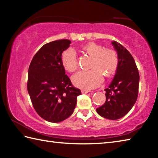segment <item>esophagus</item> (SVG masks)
I'll return each mask as SVG.
<instances>
[{
	"label": "esophagus",
	"instance_id": "esophagus-1",
	"mask_svg": "<svg viewBox=\"0 0 158 158\" xmlns=\"http://www.w3.org/2000/svg\"><path fill=\"white\" fill-rule=\"evenodd\" d=\"M89 92H90V90H81V93H85H85H88Z\"/></svg>",
	"mask_w": 158,
	"mask_h": 158
}]
</instances>
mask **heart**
Wrapping results in <instances>:
<instances>
[{"label": "heart", "instance_id": "obj_1", "mask_svg": "<svg viewBox=\"0 0 158 158\" xmlns=\"http://www.w3.org/2000/svg\"><path fill=\"white\" fill-rule=\"evenodd\" d=\"M84 52L93 57L88 71H79L72 77L74 84L84 89H92L100 85L106 78L111 77L116 73L118 67L119 57L116 50L105 49L102 45L89 42L82 47ZM61 64L68 72L75 71L78 66L77 54L74 50L69 48L61 54Z\"/></svg>", "mask_w": 158, "mask_h": 158}]
</instances>
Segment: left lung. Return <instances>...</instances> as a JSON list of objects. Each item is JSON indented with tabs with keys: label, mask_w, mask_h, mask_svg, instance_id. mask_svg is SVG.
I'll use <instances>...</instances> for the list:
<instances>
[{
	"label": "left lung",
	"mask_w": 158,
	"mask_h": 158,
	"mask_svg": "<svg viewBox=\"0 0 158 158\" xmlns=\"http://www.w3.org/2000/svg\"><path fill=\"white\" fill-rule=\"evenodd\" d=\"M119 57L118 67L106 91V101L97 113L105 118L117 120L125 116L138 97L139 74L130 53L121 44L111 42Z\"/></svg>",
	"instance_id": "8db88e82"
}]
</instances>
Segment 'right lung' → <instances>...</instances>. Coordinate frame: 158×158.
<instances>
[{
  "mask_svg": "<svg viewBox=\"0 0 158 158\" xmlns=\"http://www.w3.org/2000/svg\"><path fill=\"white\" fill-rule=\"evenodd\" d=\"M68 40L43 45L28 68V92L37 114L51 123H59L73 113L81 90L74 87L61 64V54L70 46Z\"/></svg>",
  "mask_w": 158,
  "mask_h": 158,
  "instance_id": "right-lung-1",
  "label": "right lung"
}]
</instances>
